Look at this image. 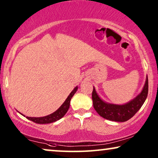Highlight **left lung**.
Instances as JSON below:
<instances>
[{"label":"left lung","mask_w":158,"mask_h":158,"mask_svg":"<svg viewBox=\"0 0 158 158\" xmlns=\"http://www.w3.org/2000/svg\"><path fill=\"white\" fill-rule=\"evenodd\" d=\"M148 94V78L147 77L143 89L138 96L123 105L109 103L101 100L94 88L92 99L94 107L101 116L108 120L124 122L131 118L140 109Z\"/></svg>","instance_id":"8db88e82"}]
</instances>
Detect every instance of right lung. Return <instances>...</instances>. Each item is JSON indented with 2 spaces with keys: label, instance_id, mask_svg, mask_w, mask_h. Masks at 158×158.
<instances>
[{
  "label": "right lung",
  "instance_id": "1",
  "mask_svg": "<svg viewBox=\"0 0 158 158\" xmlns=\"http://www.w3.org/2000/svg\"><path fill=\"white\" fill-rule=\"evenodd\" d=\"M77 90V86H76V87L73 90V91L70 93V95H69L66 100L64 101V102L62 103L61 106H60L57 111L54 112V113L49 114V115H47L46 116H42V117H29V116H27V118L29 120H31L34 123L40 124H49V123L55 122L56 121L60 119V118H62L64 115H65L67 111H68L69 107H70L71 98H72V97L74 96V94L76 93ZM21 115H23V114H21Z\"/></svg>",
  "mask_w": 158,
  "mask_h": 158
}]
</instances>
